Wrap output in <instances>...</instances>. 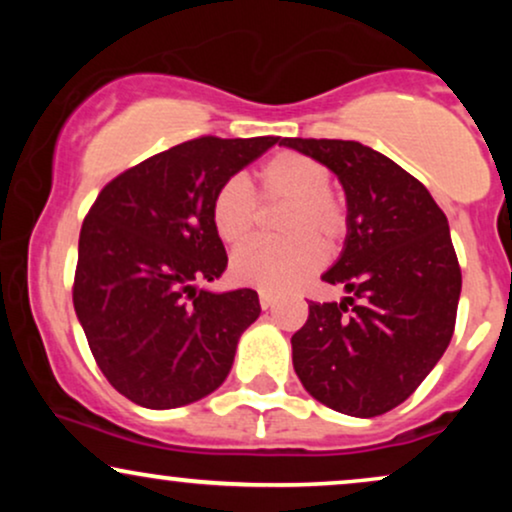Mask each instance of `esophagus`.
Here are the masks:
<instances>
[{
    "label": "esophagus",
    "instance_id": "obj_1",
    "mask_svg": "<svg viewBox=\"0 0 512 512\" xmlns=\"http://www.w3.org/2000/svg\"><path fill=\"white\" fill-rule=\"evenodd\" d=\"M274 303H276V298L272 296V293L260 291V305H262V310H269V308H272Z\"/></svg>",
    "mask_w": 512,
    "mask_h": 512
}]
</instances>
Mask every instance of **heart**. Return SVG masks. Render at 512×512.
Instances as JSON below:
<instances>
[{
    "instance_id": "1",
    "label": "heart",
    "mask_w": 512,
    "mask_h": 512,
    "mask_svg": "<svg viewBox=\"0 0 512 512\" xmlns=\"http://www.w3.org/2000/svg\"><path fill=\"white\" fill-rule=\"evenodd\" d=\"M260 197L286 204L279 219L284 240H262L233 255V276L262 291H289L313 276L325 250H337L346 236V211L330 192V170L315 158L281 151L257 170ZM211 223L223 243L243 245L260 223V204L240 178L226 180L211 199Z\"/></svg>"
}]
</instances>
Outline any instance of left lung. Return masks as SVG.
Here are the masks:
<instances>
[{
  "label": "left lung",
  "mask_w": 512,
  "mask_h": 512,
  "mask_svg": "<svg viewBox=\"0 0 512 512\" xmlns=\"http://www.w3.org/2000/svg\"><path fill=\"white\" fill-rule=\"evenodd\" d=\"M337 175L346 197L342 255L322 281L339 303H308L293 368L317 402L370 419L416 390L455 330L462 272L445 214L414 175L370 146L281 139Z\"/></svg>",
  "instance_id": "8db88e82"
}]
</instances>
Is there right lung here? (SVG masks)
I'll use <instances>...</instances> for the list:
<instances>
[{"label": "right lung", "mask_w": 512, "mask_h": 512, "mask_svg": "<svg viewBox=\"0 0 512 512\" xmlns=\"http://www.w3.org/2000/svg\"><path fill=\"white\" fill-rule=\"evenodd\" d=\"M279 137H202L146 158L103 187L84 219L74 310L98 368L146 409L211 395L240 334L260 317L252 289L209 291L228 257L211 223L226 180Z\"/></svg>", "instance_id": "1"}]
</instances>
